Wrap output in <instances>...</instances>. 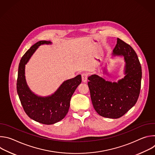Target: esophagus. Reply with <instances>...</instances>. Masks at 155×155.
I'll use <instances>...</instances> for the list:
<instances>
[{
    "label": "esophagus",
    "mask_w": 155,
    "mask_h": 155,
    "mask_svg": "<svg viewBox=\"0 0 155 155\" xmlns=\"http://www.w3.org/2000/svg\"><path fill=\"white\" fill-rule=\"evenodd\" d=\"M81 79H82L83 82L86 83L87 81V74L86 73H83L81 74Z\"/></svg>",
    "instance_id": "1"
}]
</instances>
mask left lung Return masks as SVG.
Instances as JSON below:
<instances>
[{
    "mask_svg": "<svg viewBox=\"0 0 155 155\" xmlns=\"http://www.w3.org/2000/svg\"><path fill=\"white\" fill-rule=\"evenodd\" d=\"M112 56L124 58V78L118 82H112L94 74L88 77L87 84L96 112L103 117L117 119L123 116L137 101L142 68L134 49L118 38ZM103 73L108 74L105 69Z\"/></svg>",
    "mask_w": 155,
    "mask_h": 155,
    "instance_id": "obj_1",
    "label": "left lung"
}]
</instances>
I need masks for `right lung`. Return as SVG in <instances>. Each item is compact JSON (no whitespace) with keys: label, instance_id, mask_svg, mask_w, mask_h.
I'll return each mask as SVG.
<instances>
[{"label":"right lung","instance_id":"right-lung-1","mask_svg":"<svg viewBox=\"0 0 155 155\" xmlns=\"http://www.w3.org/2000/svg\"><path fill=\"white\" fill-rule=\"evenodd\" d=\"M50 41H39L22 57L18 68L17 93L25 112L32 120L44 124H53L62 120L68 113L70 101L81 82V75L64 81L51 95L40 96L29 87L25 77V66L36 50L41 45H49Z\"/></svg>","mask_w":155,"mask_h":155}]
</instances>
